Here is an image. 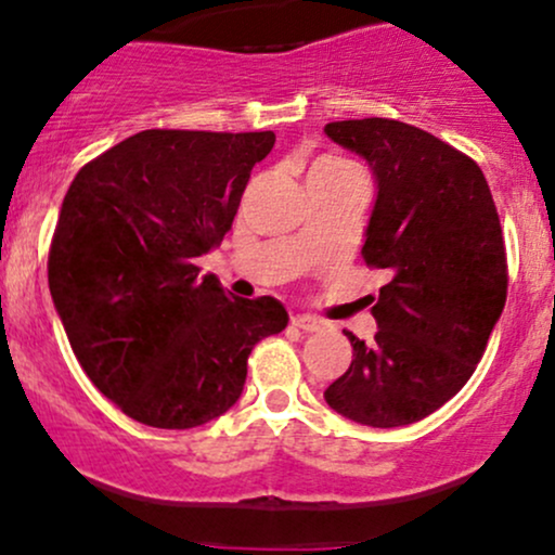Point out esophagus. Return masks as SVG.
Segmentation results:
<instances>
[{"label":"esophagus","mask_w":555,"mask_h":555,"mask_svg":"<svg viewBox=\"0 0 555 555\" xmlns=\"http://www.w3.org/2000/svg\"><path fill=\"white\" fill-rule=\"evenodd\" d=\"M292 326L302 328V331H323L326 328V321L313 315H292Z\"/></svg>","instance_id":"obj_1"}]
</instances>
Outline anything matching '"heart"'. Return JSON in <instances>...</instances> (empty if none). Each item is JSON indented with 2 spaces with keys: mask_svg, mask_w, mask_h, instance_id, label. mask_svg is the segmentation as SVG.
I'll use <instances>...</instances> for the list:
<instances>
[{
  "mask_svg": "<svg viewBox=\"0 0 555 555\" xmlns=\"http://www.w3.org/2000/svg\"><path fill=\"white\" fill-rule=\"evenodd\" d=\"M315 164H344V162H339V158H321V162Z\"/></svg>",
  "mask_w": 555,
  "mask_h": 555,
  "instance_id": "obj_1",
  "label": "heart"
}]
</instances>
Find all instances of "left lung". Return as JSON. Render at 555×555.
<instances>
[{"label": "left lung", "instance_id": "obj_1", "mask_svg": "<svg viewBox=\"0 0 555 555\" xmlns=\"http://www.w3.org/2000/svg\"><path fill=\"white\" fill-rule=\"evenodd\" d=\"M326 135L371 164L362 258L391 279L371 297L375 341L347 331L352 362L323 399L354 423L399 428L443 406L486 352L508 286L499 211L473 158L420 127L344 119Z\"/></svg>", "mask_w": 555, "mask_h": 555}]
</instances>
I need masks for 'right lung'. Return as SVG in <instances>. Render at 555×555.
<instances>
[{
	"mask_svg": "<svg viewBox=\"0 0 555 555\" xmlns=\"http://www.w3.org/2000/svg\"><path fill=\"white\" fill-rule=\"evenodd\" d=\"M273 143L271 130H143L69 184L49 292L82 371L127 417L211 423L240 399L253 347L286 328L279 299L229 297L195 266L232 229Z\"/></svg>",
	"mask_w": 555,
	"mask_h": 555,
	"instance_id": "right-lung-1",
	"label": "right lung"
}]
</instances>
